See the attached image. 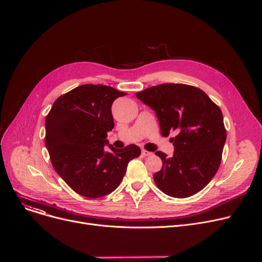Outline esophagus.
Here are the masks:
<instances>
[{
    "instance_id": "1",
    "label": "esophagus",
    "mask_w": 262,
    "mask_h": 262,
    "mask_svg": "<svg viewBox=\"0 0 262 262\" xmlns=\"http://www.w3.org/2000/svg\"><path fill=\"white\" fill-rule=\"evenodd\" d=\"M141 154H142L143 157H149V156H151L152 153H151V152H149V151H147V150H144V149H143V150L141 151Z\"/></svg>"
}]
</instances>
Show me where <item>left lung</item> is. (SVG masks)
<instances>
[{
    "mask_svg": "<svg viewBox=\"0 0 262 262\" xmlns=\"http://www.w3.org/2000/svg\"><path fill=\"white\" fill-rule=\"evenodd\" d=\"M156 111L162 136L170 138L171 158L156 152L163 166L153 175L157 187L172 198H189L204 189L220 166L227 139L219 106L198 87L165 83L136 94Z\"/></svg>",
    "mask_w": 262,
    "mask_h": 262,
    "instance_id": "1",
    "label": "left lung"
}]
</instances>
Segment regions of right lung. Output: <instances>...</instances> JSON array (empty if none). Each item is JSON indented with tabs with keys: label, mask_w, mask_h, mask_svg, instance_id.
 I'll list each match as a JSON object with an SVG mask.
<instances>
[{
	"label": "right lung",
	"mask_w": 262,
	"mask_h": 262,
	"mask_svg": "<svg viewBox=\"0 0 262 262\" xmlns=\"http://www.w3.org/2000/svg\"><path fill=\"white\" fill-rule=\"evenodd\" d=\"M126 93L105 85L85 84L58 97L45 120V146L51 162L68 186L90 199L109 194L120 186L139 147L115 149L106 133L114 127L111 105Z\"/></svg>",
	"instance_id": "add662e5"
}]
</instances>
